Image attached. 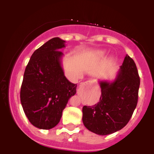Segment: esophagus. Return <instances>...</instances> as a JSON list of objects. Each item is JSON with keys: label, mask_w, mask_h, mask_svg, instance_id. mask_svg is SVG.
I'll list each match as a JSON object with an SVG mask.
<instances>
[{"label": "esophagus", "mask_w": 154, "mask_h": 154, "mask_svg": "<svg viewBox=\"0 0 154 154\" xmlns=\"http://www.w3.org/2000/svg\"><path fill=\"white\" fill-rule=\"evenodd\" d=\"M91 83H92V82L91 81H87V82H84V83L82 84V85H88Z\"/></svg>", "instance_id": "esophagus-1"}]
</instances>
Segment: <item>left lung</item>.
Segmentation results:
<instances>
[{"label":"left lung","mask_w":154,"mask_h":154,"mask_svg":"<svg viewBox=\"0 0 154 154\" xmlns=\"http://www.w3.org/2000/svg\"><path fill=\"white\" fill-rule=\"evenodd\" d=\"M140 83L137 65L126 55L114 82H99L102 94L99 103L82 108L84 126L103 136L123 129L137 107Z\"/></svg>","instance_id":"obj_1"}]
</instances>
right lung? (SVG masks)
Returning <instances> with one entry per match:
<instances>
[{"label": "right lung", "mask_w": 154, "mask_h": 154, "mask_svg": "<svg viewBox=\"0 0 154 154\" xmlns=\"http://www.w3.org/2000/svg\"><path fill=\"white\" fill-rule=\"evenodd\" d=\"M65 41L53 38L31 55L24 71L21 87V103L28 120L35 127L50 130L60 121L77 84L64 75L61 65Z\"/></svg>", "instance_id": "1"}]
</instances>
